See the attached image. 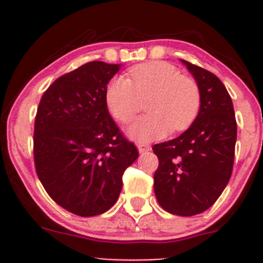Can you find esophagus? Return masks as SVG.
I'll list each match as a JSON object with an SVG mask.
<instances>
[{
	"label": "esophagus",
	"mask_w": 263,
	"mask_h": 263,
	"mask_svg": "<svg viewBox=\"0 0 263 263\" xmlns=\"http://www.w3.org/2000/svg\"><path fill=\"white\" fill-rule=\"evenodd\" d=\"M137 148H139V153L140 154H144V153H146V151H148L150 150V145H147V144H139L137 145Z\"/></svg>",
	"instance_id": "34e87169"
}]
</instances>
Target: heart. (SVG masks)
I'll return each instance as SVG.
<instances>
[{
  "mask_svg": "<svg viewBox=\"0 0 263 263\" xmlns=\"http://www.w3.org/2000/svg\"><path fill=\"white\" fill-rule=\"evenodd\" d=\"M147 98L148 115L128 128V136L139 142L160 139L169 129L188 128L201 108L197 82L163 61L129 68L128 79L115 78L105 90L108 109L121 123H129L141 109V100Z\"/></svg>",
  "mask_w": 263,
  "mask_h": 263,
  "instance_id": "1",
  "label": "heart"
}]
</instances>
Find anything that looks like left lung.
Returning <instances> with one entry per match:
<instances>
[{
    "label": "left lung",
    "instance_id": "obj_1",
    "mask_svg": "<svg viewBox=\"0 0 263 263\" xmlns=\"http://www.w3.org/2000/svg\"><path fill=\"white\" fill-rule=\"evenodd\" d=\"M181 61L200 87L201 108L181 136L153 146L159 159L154 191L164 210L192 216L211 208L229 182L237 121L232 98L220 79L205 68Z\"/></svg>",
    "mask_w": 263,
    "mask_h": 263
}]
</instances>
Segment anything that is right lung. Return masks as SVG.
<instances>
[{"label":"right lung","mask_w":263,"mask_h":263,"mask_svg":"<svg viewBox=\"0 0 263 263\" xmlns=\"http://www.w3.org/2000/svg\"><path fill=\"white\" fill-rule=\"evenodd\" d=\"M121 65L92 61L46 90L34 124V163L54 202L79 216L109 210L139 156L108 112L105 90Z\"/></svg>","instance_id":"1"}]
</instances>
